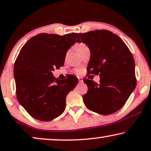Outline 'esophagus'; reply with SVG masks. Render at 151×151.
I'll list each match as a JSON object with an SVG mask.
<instances>
[{"label": "esophagus", "instance_id": "esophagus-1", "mask_svg": "<svg viewBox=\"0 0 151 151\" xmlns=\"http://www.w3.org/2000/svg\"><path fill=\"white\" fill-rule=\"evenodd\" d=\"M78 81H79V82L82 83L83 82V78H81V77H78Z\"/></svg>", "mask_w": 151, "mask_h": 151}]
</instances>
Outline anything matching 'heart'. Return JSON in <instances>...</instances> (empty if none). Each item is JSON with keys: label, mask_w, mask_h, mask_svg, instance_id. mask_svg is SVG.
Masks as SVG:
<instances>
[{"label": "heart", "mask_w": 151, "mask_h": 151, "mask_svg": "<svg viewBox=\"0 0 151 151\" xmlns=\"http://www.w3.org/2000/svg\"><path fill=\"white\" fill-rule=\"evenodd\" d=\"M76 47H77V50H78V52H80L81 50H82V49H84V48H86V47H87V46L84 44V43H79V44H78L77 45H76ZM76 71H77L78 73H79L80 71V70H77Z\"/></svg>", "instance_id": "heart-1"}]
</instances>
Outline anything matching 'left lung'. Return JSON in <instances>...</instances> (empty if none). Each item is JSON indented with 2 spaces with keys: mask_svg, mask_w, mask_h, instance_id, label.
<instances>
[{
  "mask_svg": "<svg viewBox=\"0 0 151 151\" xmlns=\"http://www.w3.org/2000/svg\"><path fill=\"white\" fill-rule=\"evenodd\" d=\"M79 36L91 51L86 70L100 76L99 84L83 80L88 86L83 95L85 106L102 115L117 112L136 86L135 62L129 49L119 36L107 30L79 33Z\"/></svg>",
  "mask_w": 151,
  "mask_h": 151,
  "instance_id": "obj_1",
  "label": "left lung"
}]
</instances>
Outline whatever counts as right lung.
I'll return each mask as SVG.
<instances>
[{
    "mask_svg": "<svg viewBox=\"0 0 151 151\" xmlns=\"http://www.w3.org/2000/svg\"><path fill=\"white\" fill-rule=\"evenodd\" d=\"M76 42H81L78 33H41L22 47L14 69L16 97L34 119L50 121L64 112L67 95L78 79L70 75L58 80L52 71L64 65L67 50Z\"/></svg>",
    "mask_w": 151,
    "mask_h": 151,
    "instance_id": "right-lung-1",
    "label": "right lung"
}]
</instances>
